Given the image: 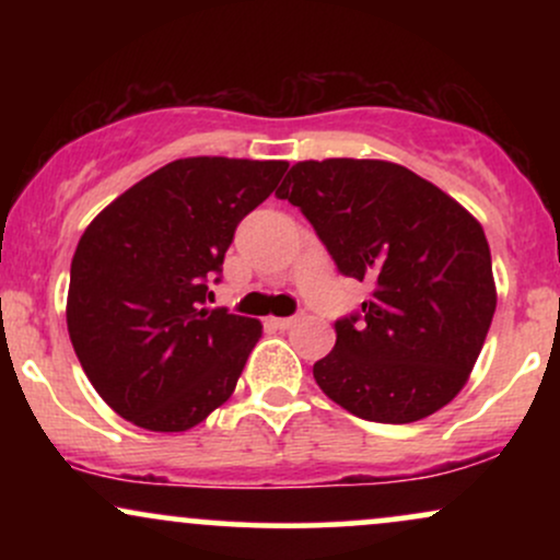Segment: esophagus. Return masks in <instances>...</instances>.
I'll use <instances>...</instances> for the list:
<instances>
[{
  "label": "esophagus",
  "mask_w": 560,
  "mask_h": 560,
  "mask_svg": "<svg viewBox=\"0 0 560 560\" xmlns=\"http://www.w3.org/2000/svg\"><path fill=\"white\" fill-rule=\"evenodd\" d=\"M300 318H302V313H298V316H287V318H271V326H276V329H281V331H287V329H292V326L298 324Z\"/></svg>",
  "instance_id": "esophagus-1"
}]
</instances>
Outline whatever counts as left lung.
I'll return each instance as SVG.
<instances>
[{"mask_svg": "<svg viewBox=\"0 0 560 560\" xmlns=\"http://www.w3.org/2000/svg\"><path fill=\"white\" fill-rule=\"evenodd\" d=\"M276 197L311 221L339 273L374 287L313 365L324 395L378 423L427 419L453 400L498 305L477 218L387 160H305Z\"/></svg>", "mask_w": 560, "mask_h": 560, "instance_id": "obj_1", "label": "left lung"}]
</instances>
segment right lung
Segmentation results:
<instances>
[{
    "label": "right lung",
    "mask_w": 560,
    "mask_h": 560,
    "mask_svg": "<svg viewBox=\"0 0 560 560\" xmlns=\"http://www.w3.org/2000/svg\"><path fill=\"white\" fill-rule=\"evenodd\" d=\"M284 160L184 158L150 173L83 231L68 289L81 369L118 416L186 432L234 392L260 320L205 307L247 213Z\"/></svg>",
    "instance_id": "1"
}]
</instances>
